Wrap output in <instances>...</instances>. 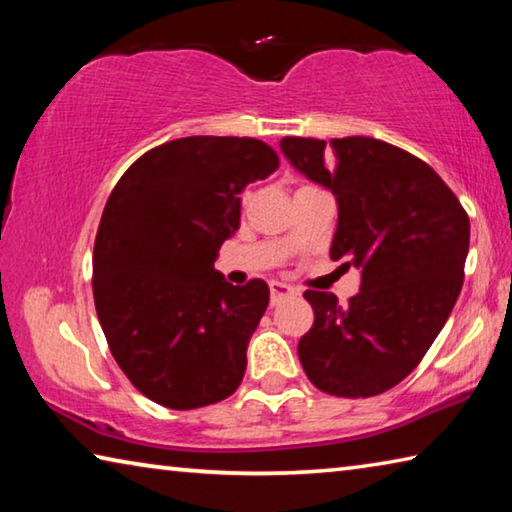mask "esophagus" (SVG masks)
<instances>
[{"mask_svg": "<svg viewBox=\"0 0 512 512\" xmlns=\"http://www.w3.org/2000/svg\"><path fill=\"white\" fill-rule=\"evenodd\" d=\"M293 291L289 284H282V282H271V305H280V302L284 300V298H289V296H293Z\"/></svg>", "mask_w": 512, "mask_h": 512, "instance_id": "obj_1", "label": "esophagus"}]
</instances>
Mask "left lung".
<instances>
[{
    "mask_svg": "<svg viewBox=\"0 0 512 512\" xmlns=\"http://www.w3.org/2000/svg\"><path fill=\"white\" fill-rule=\"evenodd\" d=\"M282 153L339 205L329 257L361 271L341 305L305 291L314 325L298 343L311 384L336 397L388 391L418 366L463 287L470 219L427 162L372 137H284Z\"/></svg>",
    "mask_w": 512,
    "mask_h": 512,
    "instance_id": "1",
    "label": "left lung"
}]
</instances>
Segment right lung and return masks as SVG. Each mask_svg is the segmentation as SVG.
Instances as JSON below:
<instances>
[{
	"label": "right lung",
	"instance_id": "1",
	"mask_svg": "<svg viewBox=\"0 0 512 512\" xmlns=\"http://www.w3.org/2000/svg\"><path fill=\"white\" fill-rule=\"evenodd\" d=\"M277 167L253 137L194 135L146 151L112 189L94 239V307L112 357L155 404L198 409L244 379L268 284L235 287L214 262L239 230V194Z\"/></svg>",
	"mask_w": 512,
	"mask_h": 512
}]
</instances>
